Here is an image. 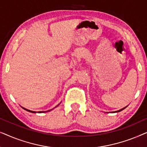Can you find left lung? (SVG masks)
<instances>
[{"label":"left lung","mask_w":147,"mask_h":147,"mask_svg":"<svg viewBox=\"0 0 147 147\" xmlns=\"http://www.w3.org/2000/svg\"><path fill=\"white\" fill-rule=\"evenodd\" d=\"M127 106H126V107L122 108V109H120V110H117V111H116L115 112H120V111H122V110H123L124 109H125V108H126V107H127Z\"/></svg>","instance_id":"8db88e82"}]
</instances>
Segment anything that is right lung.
Masks as SVG:
<instances>
[{
  "mask_svg": "<svg viewBox=\"0 0 147 147\" xmlns=\"http://www.w3.org/2000/svg\"><path fill=\"white\" fill-rule=\"evenodd\" d=\"M59 104H58V105L57 106H59ZM57 106H56V107H57ZM22 107V106H21ZM23 108L24 110H27V111H28V112H32V113H36V112H35V111H31V110H27V109H26V108H23V107H22ZM53 109H51V110H48V111H40V112H38V113H45V112H49V111H51V110H52Z\"/></svg>",
  "mask_w": 147,
  "mask_h": 147,
  "instance_id": "1",
  "label": "right lung"
}]
</instances>
